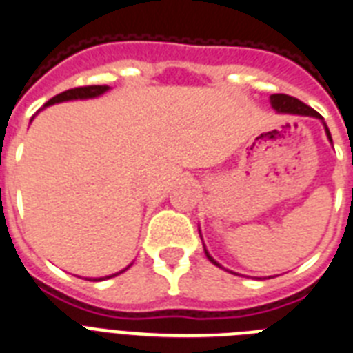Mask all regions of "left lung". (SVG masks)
<instances>
[{"label":"left lung","mask_w":353,"mask_h":353,"mask_svg":"<svg viewBox=\"0 0 353 353\" xmlns=\"http://www.w3.org/2000/svg\"><path fill=\"white\" fill-rule=\"evenodd\" d=\"M269 100H271L272 109H274L276 112H280V114H298V117H312V118H318V120H321L323 127H325V134H327L328 141L332 143V136H330V131H328V127H327V123H325V120H323V117L319 114L318 111H314L312 108H309L307 103L300 102L298 99H292V97H289V94H271V97H269ZM199 235H201V230H199ZM201 239H203V235H201ZM203 248H204V253H206V259H208L213 265L222 268L221 263H219L217 260L213 259L212 254L208 253V250H206L204 242H203ZM228 272H233V271H228ZM233 274H236V272H233Z\"/></svg>","instance_id":"8db88e82"}]
</instances>
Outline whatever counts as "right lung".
I'll return each instance as SVG.
<instances>
[{
	"label": "right lung",
	"mask_w": 353,
	"mask_h": 353,
	"mask_svg": "<svg viewBox=\"0 0 353 353\" xmlns=\"http://www.w3.org/2000/svg\"><path fill=\"white\" fill-rule=\"evenodd\" d=\"M111 88L109 85H85V88H75V90H68L62 91V93L55 94L53 99H50L48 102L44 103V108H48V105H53V103H61V102H70V100H88V99H97L100 94H103L105 91H109ZM43 108V109H44ZM132 263H129L125 269H121V271L114 272V274H109V276H102V278H88V280H93V282H100V280H108V278L118 276L120 272L127 271V269L131 268Z\"/></svg>",
	"instance_id": "add662e5"
}]
</instances>
